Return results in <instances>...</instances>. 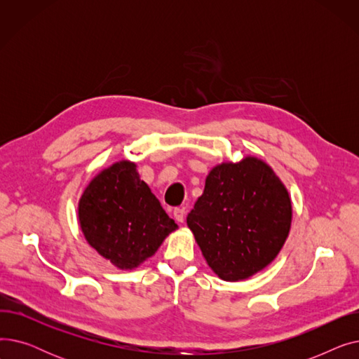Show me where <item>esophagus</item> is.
I'll list each match as a JSON object with an SVG mask.
<instances>
[{"mask_svg": "<svg viewBox=\"0 0 359 359\" xmlns=\"http://www.w3.org/2000/svg\"><path fill=\"white\" fill-rule=\"evenodd\" d=\"M173 215H175V219H176L177 222H183V221H184L186 211H184V208H176V210L173 211Z\"/></svg>", "mask_w": 359, "mask_h": 359, "instance_id": "obj_1", "label": "esophagus"}]
</instances>
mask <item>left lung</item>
Masks as SVG:
<instances>
[{"instance_id":"left-lung-1","label":"left lung","mask_w":359,"mask_h":359,"mask_svg":"<svg viewBox=\"0 0 359 359\" xmlns=\"http://www.w3.org/2000/svg\"><path fill=\"white\" fill-rule=\"evenodd\" d=\"M287 187L256 157L215 165L187 227L210 268L224 280L248 279L278 256L290 234Z\"/></svg>"}]
</instances>
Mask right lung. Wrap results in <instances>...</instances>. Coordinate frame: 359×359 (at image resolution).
<instances>
[{
    "instance_id": "obj_1",
    "label": "right lung",
    "mask_w": 359,
    "mask_h": 359,
    "mask_svg": "<svg viewBox=\"0 0 359 359\" xmlns=\"http://www.w3.org/2000/svg\"><path fill=\"white\" fill-rule=\"evenodd\" d=\"M87 243L119 269H134L153 256L177 224L170 218L135 163L118 161L94 177L79 202Z\"/></svg>"
}]
</instances>
